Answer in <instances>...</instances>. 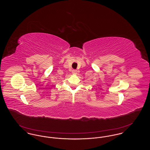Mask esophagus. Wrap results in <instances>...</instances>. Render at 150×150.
Segmentation results:
<instances>
[{"mask_svg": "<svg viewBox=\"0 0 150 150\" xmlns=\"http://www.w3.org/2000/svg\"><path fill=\"white\" fill-rule=\"evenodd\" d=\"M72 73L74 75H76V74H78V71H77V70H73L72 71Z\"/></svg>", "mask_w": 150, "mask_h": 150, "instance_id": "34e87169", "label": "esophagus"}]
</instances>
